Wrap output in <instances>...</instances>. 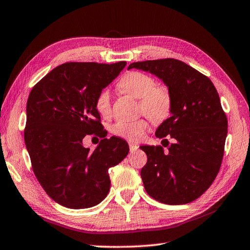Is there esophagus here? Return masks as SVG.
<instances>
[{"label":"esophagus","instance_id":"esophagus-1","mask_svg":"<svg viewBox=\"0 0 250 250\" xmlns=\"http://www.w3.org/2000/svg\"><path fill=\"white\" fill-rule=\"evenodd\" d=\"M138 147H139V146H138V145H135V143H131V142H129V149H130V151H131V152H133V151H135V150H138Z\"/></svg>","mask_w":250,"mask_h":250}]
</instances>
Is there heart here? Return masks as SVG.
<instances>
[{"mask_svg": "<svg viewBox=\"0 0 250 250\" xmlns=\"http://www.w3.org/2000/svg\"><path fill=\"white\" fill-rule=\"evenodd\" d=\"M118 87L121 92L139 99L138 109L143 111L153 122L166 120L172 108V96L168 88L156 84L155 79L141 71H130L120 79ZM96 109L103 117L111 113V99L107 89L97 97ZM149 128L146 118L135 120H119L112 125V133L118 137L138 141Z\"/></svg>", "mask_w": 250, "mask_h": 250, "instance_id": "1", "label": "heart"}]
</instances>
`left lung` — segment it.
Here are the masks:
<instances>
[{"mask_svg":"<svg viewBox=\"0 0 250 250\" xmlns=\"http://www.w3.org/2000/svg\"><path fill=\"white\" fill-rule=\"evenodd\" d=\"M131 68L158 76L172 96V116L155 132L168 149L140 146L147 156L141 170L146 191L164 204H188L209 188L221 168L227 117L218 92L208 77L179 59L137 62Z\"/></svg>","mask_w":250,"mask_h":250,"instance_id":"left-lung-1","label":"left lung"}]
</instances>
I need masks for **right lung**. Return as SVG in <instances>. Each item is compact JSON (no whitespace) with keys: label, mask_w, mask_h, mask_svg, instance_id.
I'll return each mask as SVG.
<instances>
[{"label":"right lung","mask_w":250,"mask_h":250,"mask_svg":"<svg viewBox=\"0 0 250 250\" xmlns=\"http://www.w3.org/2000/svg\"><path fill=\"white\" fill-rule=\"evenodd\" d=\"M126 65L65 62L42 78L29 92L25 146L42 188L53 200L74 209L95 206L110 188L108 168L129 152L120 138H105L97 97ZM95 134L103 139L94 151L82 139Z\"/></svg>","instance_id":"right-lung-1"}]
</instances>
